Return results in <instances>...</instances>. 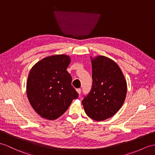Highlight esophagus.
<instances>
[{"label":"esophagus","mask_w":155,"mask_h":155,"mask_svg":"<svg viewBox=\"0 0 155 155\" xmlns=\"http://www.w3.org/2000/svg\"><path fill=\"white\" fill-rule=\"evenodd\" d=\"M76 91H77V92H78V93L80 95L81 93V89L79 88V89H76Z\"/></svg>","instance_id":"esophagus-1"}]
</instances>
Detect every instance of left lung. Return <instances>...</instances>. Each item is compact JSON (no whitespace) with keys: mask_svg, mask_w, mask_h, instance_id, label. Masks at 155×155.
<instances>
[{"mask_svg":"<svg viewBox=\"0 0 155 155\" xmlns=\"http://www.w3.org/2000/svg\"><path fill=\"white\" fill-rule=\"evenodd\" d=\"M93 84L82 100L88 116L101 121L114 116L126 99L127 84L118 64L104 56L91 60Z\"/></svg>","mask_w":155,"mask_h":155,"instance_id":"left-lung-1","label":"left lung"}]
</instances>
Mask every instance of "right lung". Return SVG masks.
<instances>
[{"mask_svg":"<svg viewBox=\"0 0 155 155\" xmlns=\"http://www.w3.org/2000/svg\"><path fill=\"white\" fill-rule=\"evenodd\" d=\"M68 56L53 55L34 65L27 83V95L37 114L47 120L59 118L79 94L71 85V76L66 69Z\"/></svg>","mask_w":155,"mask_h":155,"instance_id":"obj_1","label":"right lung"}]
</instances>
